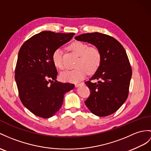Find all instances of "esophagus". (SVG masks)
<instances>
[{
  "mask_svg": "<svg viewBox=\"0 0 151 151\" xmlns=\"http://www.w3.org/2000/svg\"><path fill=\"white\" fill-rule=\"evenodd\" d=\"M84 84V83H76V84H75V86H76V87H78V86H79L80 85H82V84Z\"/></svg>",
  "mask_w": 151,
  "mask_h": 151,
  "instance_id": "34e87169",
  "label": "esophagus"
}]
</instances>
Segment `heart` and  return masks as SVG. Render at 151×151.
Returning a JSON list of instances; mask_svg holds the SVG:
<instances>
[{
  "mask_svg": "<svg viewBox=\"0 0 151 151\" xmlns=\"http://www.w3.org/2000/svg\"><path fill=\"white\" fill-rule=\"evenodd\" d=\"M72 52L78 56L76 68L61 73L60 79L65 82L77 83L82 80L86 73H93L99 68L102 61V54L97 47L90 46L81 42H73L68 46ZM54 65L60 70L64 68L63 59L60 49H56L52 54Z\"/></svg>",
  "mask_w": 151,
  "mask_h": 151,
  "instance_id": "b5f03b06",
  "label": "heart"
}]
</instances>
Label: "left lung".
Segmentation results:
<instances>
[{
	"label": "left lung",
	"instance_id": "obj_1",
	"mask_svg": "<svg viewBox=\"0 0 151 151\" xmlns=\"http://www.w3.org/2000/svg\"><path fill=\"white\" fill-rule=\"evenodd\" d=\"M75 39L93 44L102 54L100 67L85 82L91 93L84 103L95 115H111L121 107L129 95L132 68L126 50L115 38L100 32L85 33ZM94 79L99 80L98 83L91 82Z\"/></svg>",
	"mask_w": 151,
	"mask_h": 151
}]
</instances>
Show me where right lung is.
Instances as JSON below:
<instances>
[{
    "instance_id": "1",
    "label": "right lung",
    "mask_w": 151,
    "mask_h": 151,
    "mask_svg": "<svg viewBox=\"0 0 151 151\" xmlns=\"http://www.w3.org/2000/svg\"><path fill=\"white\" fill-rule=\"evenodd\" d=\"M75 34L43 31L32 36L20 47L14 70L22 103L35 115L47 119L61 107L64 94L74 88L56 80L58 72L54 52Z\"/></svg>"
}]
</instances>
